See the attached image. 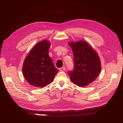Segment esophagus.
I'll use <instances>...</instances> for the list:
<instances>
[{
  "mask_svg": "<svg viewBox=\"0 0 123 123\" xmlns=\"http://www.w3.org/2000/svg\"><path fill=\"white\" fill-rule=\"evenodd\" d=\"M59 71H64L65 70V67H61L59 69Z\"/></svg>",
  "mask_w": 123,
  "mask_h": 123,
  "instance_id": "obj_1",
  "label": "esophagus"
}]
</instances>
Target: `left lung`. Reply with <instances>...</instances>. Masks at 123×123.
Returning a JSON list of instances; mask_svg holds the SVG:
<instances>
[{
    "instance_id": "obj_1",
    "label": "left lung",
    "mask_w": 123,
    "mask_h": 123,
    "mask_svg": "<svg viewBox=\"0 0 123 123\" xmlns=\"http://www.w3.org/2000/svg\"><path fill=\"white\" fill-rule=\"evenodd\" d=\"M74 55V68L68 71L70 79L76 85L85 87L93 82L100 72L101 64L96 52L84 41L69 43Z\"/></svg>"
}]
</instances>
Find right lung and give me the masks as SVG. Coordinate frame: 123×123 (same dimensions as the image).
Wrapping results in <instances>:
<instances>
[{
    "instance_id": "add662e5",
    "label": "right lung",
    "mask_w": 123,
    "mask_h": 123,
    "mask_svg": "<svg viewBox=\"0 0 123 123\" xmlns=\"http://www.w3.org/2000/svg\"><path fill=\"white\" fill-rule=\"evenodd\" d=\"M51 43L43 40L37 43L25 57L23 73L28 82L36 87H44L50 84L58 72L49 55Z\"/></svg>"
}]
</instances>
